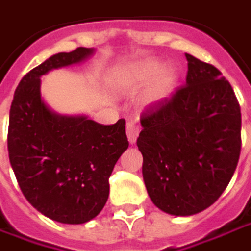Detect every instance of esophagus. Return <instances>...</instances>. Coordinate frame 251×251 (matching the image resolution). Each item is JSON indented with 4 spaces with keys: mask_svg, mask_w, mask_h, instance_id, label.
Instances as JSON below:
<instances>
[{
    "mask_svg": "<svg viewBox=\"0 0 251 251\" xmlns=\"http://www.w3.org/2000/svg\"><path fill=\"white\" fill-rule=\"evenodd\" d=\"M126 135H127V140L133 145L139 136V125L136 122H127L126 124Z\"/></svg>",
    "mask_w": 251,
    "mask_h": 251,
    "instance_id": "1",
    "label": "esophagus"
}]
</instances>
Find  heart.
Returning a JSON list of instances; mask_svg holds the SVG:
<instances>
[{"mask_svg":"<svg viewBox=\"0 0 251 251\" xmlns=\"http://www.w3.org/2000/svg\"><path fill=\"white\" fill-rule=\"evenodd\" d=\"M152 79L154 81L149 83L139 98L140 106L149 109L160 105L173 94L179 79V72L176 68L172 65L162 68L157 61H146L129 71L118 74L115 85L121 91H135Z\"/></svg>","mask_w":251,"mask_h":251,"instance_id":"b5f03b06","label":"heart"}]
</instances>
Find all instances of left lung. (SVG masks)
Segmentation results:
<instances>
[{
	"label": "left lung",
	"instance_id": "1",
	"mask_svg": "<svg viewBox=\"0 0 251 251\" xmlns=\"http://www.w3.org/2000/svg\"><path fill=\"white\" fill-rule=\"evenodd\" d=\"M186 85L140 116L138 148L148 195L165 213L192 216L227 187L242 149L234 91L213 65L186 53Z\"/></svg>",
	"mask_w": 251,
	"mask_h": 251
}]
</instances>
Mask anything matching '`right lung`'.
Masks as SVG:
<instances>
[{
  "instance_id": "1",
  "label": "right lung",
  "mask_w": 251,
  "mask_h": 251,
  "mask_svg": "<svg viewBox=\"0 0 251 251\" xmlns=\"http://www.w3.org/2000/svg\"><path fill=\"white\" fill-rule=\"evenodd\" d=\"M94 52L83 47L59 52L29 71L9 111L8 155L24 196L38 212L65 225H82L100 213L112 170L129 146L125 119L100 125L86 115H59L41 96L42 75L79 64Z\"/></svg>"
}]
</instances>
